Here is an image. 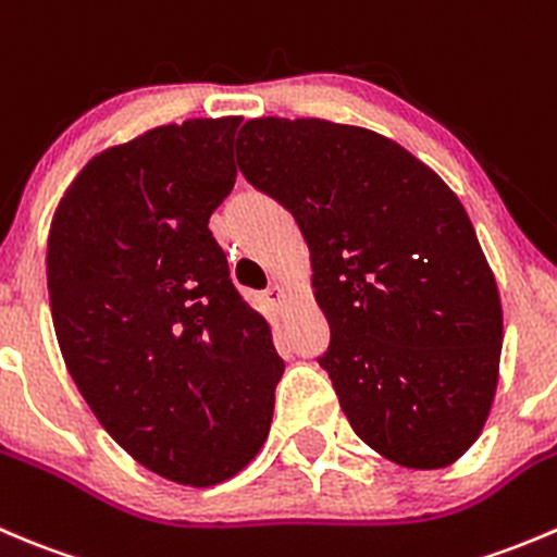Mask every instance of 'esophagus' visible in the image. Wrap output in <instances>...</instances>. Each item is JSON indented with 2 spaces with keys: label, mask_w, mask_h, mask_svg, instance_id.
Instances as JSON below:
<instances>
[{
  "label": "esophagus",
  "mask_w": 557,
  "mask_h": 557,
  "mask_svg": "<svg viewBox=\"0 0 557 557\" xmlns=\"http://www.w3.org/2000/svg\"><path fill=\"white\" fill-rule=\"evenodd\" d=\"M268 300L271 302H286V289H284V284H271L268 286Z\"/></svg>",
  "instance_id": "1"
}]
</instances>
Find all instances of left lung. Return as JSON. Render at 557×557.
<instances>
[{
	"label": "left lung",
	"mask_w": 557,
	"mask_h": 557,
	"mask_svg": "<svg viewBox=\"0 0 557 557\" xmlns=\"http://www.w3.org/2000/svg\"><path fill=\"white\" fill-rule=\"evenodd\" d=\"M238 168L295 216L330 324L351 431L406 468L453 466L498 387V284L458 195L389 137L322 119H251Z\"/></svg>",
	"instance_id": "left-lung-1"
}]
</instances>
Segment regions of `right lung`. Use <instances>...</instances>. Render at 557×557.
<instances>
[{
  "instance_id": "add662e5",
  "label": "right lung",
  "mask_w": 557,
  "mask_h": 557,
  "mask_svg": "<svg viewBox=\"0 0 557 557\" xmlns=\"http://www.w3.org/2000/svg\"><path fill=\"white\" fill-rule=\"evenodd\" d=\"M240 119H189L97 153L48 235L67 371L148 471L211 487L265 444L284 360L208 219L235 186Z\"/></svg>"
}]
</instances>
